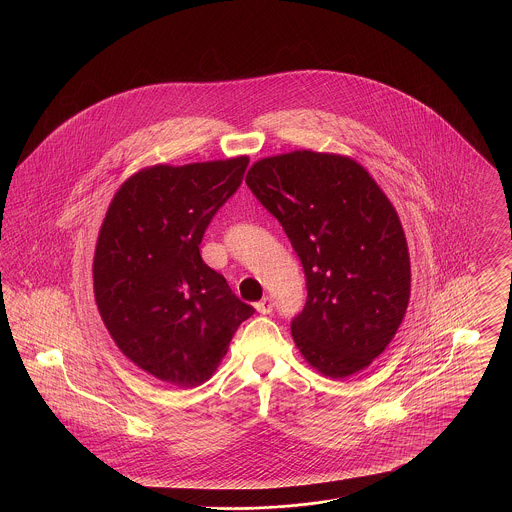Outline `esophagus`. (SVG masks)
<instances>
[{
  "instance_id": "esophagus-1",
  "label": "esophagus",
  "mask_w": 512,
  "mask_h": 512,
  "mask_svg": "<svg viewBox=\"0 0 512 512\" xmlns=\"http://www.w3.org/2000/svg\"><path fill=\"white\" fill-rule=\"evenodd\" d=\"M255 309H257L261 315H268V313H272V309H274V301H272V297H263L261 301H257V303H255Z\"/></svg>"
}]
</instances>
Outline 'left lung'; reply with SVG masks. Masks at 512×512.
<instances>
[{
	"mask_svg": "<svg viewBox=\"0 0 512 512\" xmlns=\"http://www.w3.org/2000/svg\"><path fill=\"white\" fill-rule=\"evenodd\" d=\"M245 184L303 265L307 301L292 320L301 355L330 378L363 370L393 340L411 295L390 199L353 159L307 149L257 161Z\"/></svg>",
	"mask_w": 512,
	"mask_h": 512,
	"instance_id": "obj_1",
	"label": "left lung"
}]
</instances>
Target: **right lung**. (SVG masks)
<instances>
[{
    "mask_svg": "<svg viewBox=\"0 0 512 512\" xmlns=\"http://www.w3.org/2000/svg\"><path fill=\"white\" fill-rule=\"evenodd\" d=\"M247 157L157 165L128 178L99 230L94 293L122 353L182 388L211 378L238 326L255 313L199 244L244 180Z\"/></svg>",
    "mask_w": 512,
    "mask_h": 512,
    "instance_id": "obj_1",
    "label": "right lung"
}]
</instances>
